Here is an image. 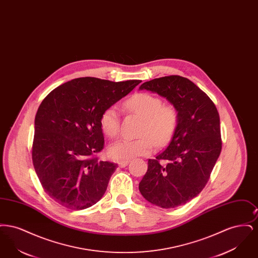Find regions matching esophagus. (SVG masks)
I'll return each mask as SVG.
<instances>
[{
    "instance_id": "obj_1",
    "label": "esophagus",
    "mask_w": 258,
    "mask_h": 258,
    "mask_svg": "<svg viewBox=\"0 0 258 258\" xmlns=\"http://www.w3.org/2000/svg\"><path fill=\"white\" fill-rule=\"evenodd\" d=\"M128 160H120L119 162H118V164H119V166L120 167H125L127 164H128Z\"/></svg>"
}]
</instances>
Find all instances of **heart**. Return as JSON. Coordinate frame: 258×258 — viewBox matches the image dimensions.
<instances>
[{
	"mask_svg": "<svg viewBox=\"0 0 258 258\" xmlns=\"http://www.w3.org/2000/svg\"><path fill=\"white\" fill-rule=\"evenodd\" d=\"M123 106L144 119L140 138H122L108 148V154L117 160H132L146 156L154 146L166 145L175 135L179 124V112L171 104L153 94L136 93L123 102ZM99 123L104 135L114 138L120 131V112L116 105H110L101 112Z\"/></svg>",
	"mask_w": 258,
	"mask_h": 258,
	"instance_id": "heart-1",
	"label": "heart"
}]
</instances>
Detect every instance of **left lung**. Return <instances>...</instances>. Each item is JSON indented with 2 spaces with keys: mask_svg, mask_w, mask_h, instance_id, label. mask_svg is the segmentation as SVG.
Wrapping results in <instances>:
<instances>
[{
  "mask_svg": "<svg viewBox=\"0 0 258 258\" xmlns=\"http://www.w3.org/2000/svg\"><path fill=\"white\" fill-rule=\"evenodd\" d=\"M166 98L179 112L178 128L167 148L148 160L139 190L161 208H175L197 197L208 183L220 157L222 141L215 103L180 75L147 81L139 87Z\"/></svg>",
  "mask_w": 258,
  "mask_h": 258,
  "instance_id": "8db88e82",
  "label": "left lung"
}]
</instances>
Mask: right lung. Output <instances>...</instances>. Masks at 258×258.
I'll return each mask as SVG.
<instances>
[{
  "instance_id": "1",
  "label": "right lung",
  "mask_w": 258,
  "mask_h": 258,
  "mask_svg": "<svg viewBox=\"0 0 258 258\" xmlns=\"http://www.w3.org/2000/svg\"><path fill=\"white\" fill-rule=\"evenodd\" d=\"M141 81L80 77L55 88L35 119L32 159L44 191L64 208L83 210L103 197L117 163L98 160L101 112Z\"/></svg>"
}]
</instances>
